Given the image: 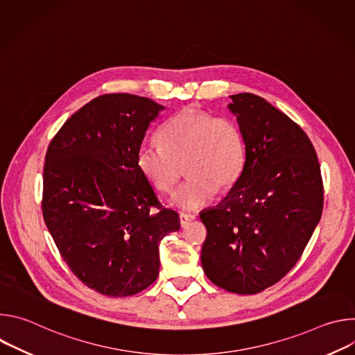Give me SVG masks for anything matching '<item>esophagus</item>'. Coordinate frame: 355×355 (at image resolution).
Instances as JSON below:
<instances>
[{"label": "esophagus", "instance_id": "obj_1", "mask_svg": "<svg viewBox=\"0 0 355 355\" xmlns=\"http://www.w3.org/2000/svg\"><path fill=\"white\" fill-rule=\"evenodd\" d=\"M195 219L193 215H188V214H180V223L181 227H187L192 220Z\"/></svg>", "mask_w": 355, "mask_h": 355}]
</instances>
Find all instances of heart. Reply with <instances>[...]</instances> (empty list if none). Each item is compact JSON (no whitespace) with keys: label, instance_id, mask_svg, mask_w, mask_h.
<instances>
[{"label":"heart","instance_id":"heart-1","mask_svg":"<svg viewBox=\"0 0 355 355\" xmlns=\"http://www.w3.org/2000/svg\"><path fill=\"white\" fill-rule=\"evenodd\" d=\"M162 146L143 143L136 155L139 171L156 189L171 192L181 177H189L171 196V205L198 211L215 199L218 188L232 187L240 177L245 146L237 123L226 116L184 111L159 132Z\"/></svg>","mask_w":355,"mask_h":355}]
</instances>
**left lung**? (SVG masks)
<instances>
[{"instance_id":"8db88e82","label":"left lung","mask_w":355,"mask_h":355,"mask_svg":"<svg viewBox=\"0 0 355 355\" xmlns=\"http://www.w3.org/2000/svg\"><path fill=\"white\" fill-rule=\"evenodd\" d=\"M245 160L220 204L199 214L207 226L200 263L219 288L264 291L300 259L323 211L313 144L291 118L259 95H230Z\"/></svg>"}]
</instances>
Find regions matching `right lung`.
<instances>
[{
  "instance_id": "right-lung-1",
  "label": "right lung",
  "mask_w": 355,
  "mask_h": 355,
  "mask_svg": "<svg viewBox=\"0 0 355 355\" xmlns=\"http://www.w3.org/2000/svg\"><path fill=\"white\" fill-rule=\"evenodd\" d=\"M163 110L144 96L101 95L66 121L46 151L44 223L74 275L103 295L129 296L153 284L160 241L180 229L178 214L160 208L136 166Z\"/></svg>"
}]
</instances>
